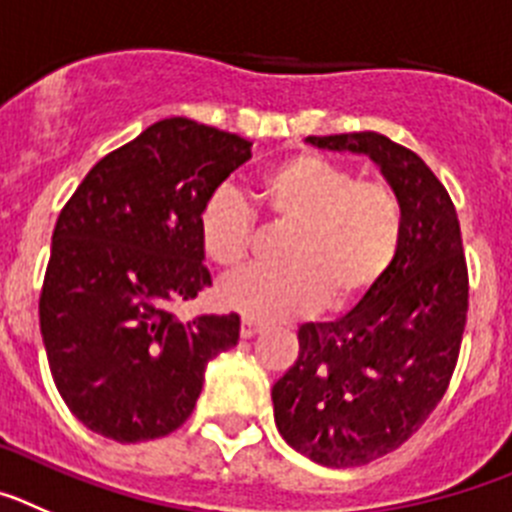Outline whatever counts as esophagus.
I'll list each match as a JSON object with an SVG mask.
<instances>
[{"instance_id": "1", "label": "esophagus", "mask_w": 512, "mask_h": 512, "mask_svg": "<svg viewBox=\"0 0 512 512\" xmlns=\"http://www.w3.org/2000/svg\"><path fill=\"white\" fill-rule=\"evenodd\" d=\"M262 331V324H255V321L245 319L242 321V326H239V336L242 339H252V336H257Z\"/></svg>"}]
</instances>
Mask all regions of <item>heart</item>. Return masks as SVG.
<instances>
[{"instance_id":"obj_1","label":"heart","mask_w":512,"mask_h":512,"mask_svg":"<svg viewBox=\"0 0 512 512\" xmlns=\"http://www.w3.org/2000/svg\"><path fill=\"white\" fill-rule=\"evenodd\" d=\"M270 224L290 227L283 267H250L219 285V301L247 319L283 321L329 306H354L380 283L398 255L403 204L393 186L357 181L352 170L319 153L280 160L257 183ZM257 216L232 186H216L196 216L204 255L237 270L255 239Z\"/></svg>"}]
</instances>
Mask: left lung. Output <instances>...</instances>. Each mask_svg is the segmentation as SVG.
Listing matches in <instances>:
<instances>
[{"instance_id": "obj_1", "label": "left lung", "mask_w": 512, "mask_h": 512, "mask_svg": "<svg viewBox=\"0 0 512 512\" xmlns=\"http://www.w3.org/2000/svg\"><path fill=\"white\" fill-rule=\"evenodd\" d=\"M365 153L403 204L398 255L347 316L298 329V359L273 385L285 441L324 467H362L411 439L449 388L469 308L459 216L413 150L377 132L308 137Z\"/></svg>"}]
</instances>
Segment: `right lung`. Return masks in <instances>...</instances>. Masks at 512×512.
<instances>
[{"instance_id":"1","label":"right lung","mask_w":512,"mask_h":512,"mask_svg":"<svg viewBox=\"0 0 512 512\" xmlns=\"http://www.w3.org/2000/svg\"><path fill=\"white\" fill-rule=\"evenodd\" d=\"M252 142L186 117L150 124L86 173L53 229L40 293L50 375L73 416L119 444L186 423L237 313L178 321L209 288L196 216Z\"/></svg>"}]
</instances>
